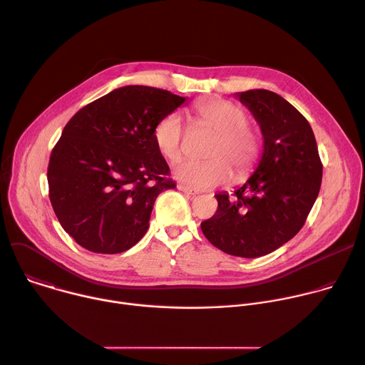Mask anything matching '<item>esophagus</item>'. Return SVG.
I'll return each instance as SVG.
<instances>
[{
    "label": "esophagus",
    "mask_w": 365,
    "mask_h": 365,
    "mask_svg": "<svg viewBox=\"0 0 365 365\" xmlns=\"http://www.w3.org/2000/svg\"><path fill=\"white\" fill-rule=\"evenodd\" d=\"M178 189H179V190H182V192H185V193H187V195H192V196L197 195V192H196V190H192L190 187L183 186V185H178Z\"/></svg>",
    "instance_id": "1"
}]
</instances>
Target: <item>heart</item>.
<instances>
[{"label":"heart","mask_w":365,"mask_h":365,"mask_svg":"<svg viewBox=\"0 0 365 365\" xmlns=\"http://www.w3.org/2000/svg\"><path fill=\"white\" fill-rule=\"evenodd\" d=\"M196 127L215 134L206 150V162L182 160L173 176L195 190L212 189L231 180L248 176L259 153V140L247 125L248 114L235 102L227 99H203L195 106ZM186 125L179 113L165 115L154 127L153 138L159 153L168 160H178L183 150Z\"/></svg>","instance_id":"1"}]
</instances>
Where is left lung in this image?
Returning <instances> with one entry per match:
<instances>
[{
	"label": "left lung",
	"mask_w": 365,
	"mask_h": 365,
	"mask_svg": "<svg viewBox=\"0 0 365 365\" xmlns=\"http://www.w3.org/2000/svg\"><path fill=\"white\" fill-rule=\"evenodd\" d=\"M235 96L262 128L263 154L232 197L215 195L218 210L200 228L224 252L255 258L300 231L321 189L322 163L312 127L290 102L267 89Z\"/></svg>",
	"instance_id": "left-lung-1"
}]
</instances>
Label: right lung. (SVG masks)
Masks as SVG:
<instances>
[{
	"label": "right lung",
	"mask_w": 365,
	"mask_h": 365,
	"mask_svg": "<svg viewBox=\"0 0 365 365\" xmlns=\"http://www.w3.org/2000/svg\"><path fill=\"white\" fill-rule=\"evenodd\" d=\"M186 99L128 85L88 103L66 124L50 155L48 197L81 247L118 254L144 237L155 197L176 187L154 127Z\"/></svg>",
	"instance_id": "obj_1"
}]
</instances>
